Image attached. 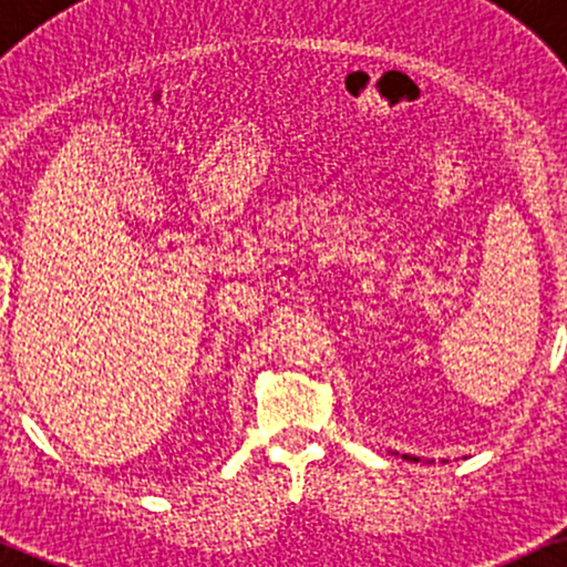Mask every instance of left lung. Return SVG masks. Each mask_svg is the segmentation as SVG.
<instances>
[{"label":"left lung","mask_w":567,"mask_h":567,"mask_svg":"<svg viewBox=\"0 0 567 567\" xmlns=\"http://www.w3.org/2000/svg\"><path fill=\"white\" fill-rule=\"evenodd\" d=\"M405 458H410V461H419V458H415V455H405Z\"/></svg>","instance_id":"obj_1"}]
</instances>
